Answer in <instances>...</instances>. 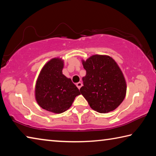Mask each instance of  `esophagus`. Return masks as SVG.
Returning a JSON list of instances; mask_svg holds the SVG:
<instances>
[{
    "label": "esophagus",
    "mask_w": 156,
    "mask_h": 156,
    "mask_svg": "<svg viewBox=\"0 0 156 156\" xmlns=\"http://www.w3.org/2000/svg\"><path fill=\"white\" fill-rule=\"evenodd\" d=\"M76 86H77V87H78L79 89H80L81 88V87L83 86V83H80V82H79V83H76Z\"/></svg>",
    "instance_id": "34e87169"
}]
</instances>
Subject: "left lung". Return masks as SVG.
Instances as JSON below:
<instances>
[{
	"label": "left lung",
	"mask_w": 156,
	"mask_h": 156,
	"mask_svg": "<svg viewBox=\"0 0 156 156\" xmlns=\"http://www.w3.org/2000/svg\"><path fill=\"white\" fill-rule=\"evenodd\" d=\"M82 62L86 76L80 91L89 106L100 113L115 110L125 99L126 91L119 66L106 55H94Z\"/></svg>",
	"instance_id": "1"
}]
</instances>
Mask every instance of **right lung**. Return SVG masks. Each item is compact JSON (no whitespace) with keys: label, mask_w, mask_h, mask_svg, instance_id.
I'll use <instances>...</instances> for the list:
<instances>
[{"label":"right lung","mask_w":156,"mask_h":156,"mask_svg":"<svg viewBox=\"0 0 156 156\" xmlns=\"http://www.w3.org/2000/svg\"><path fill=\"white\" fill-rule=\"evenodd\" d=\"M64 62L55 58L42 69L35 87V98L39 106L48 112L61 113L72 106L79 89L70 78L62 74Z\"/></svg>","instance_id":"add662e5"}]
</instances>
